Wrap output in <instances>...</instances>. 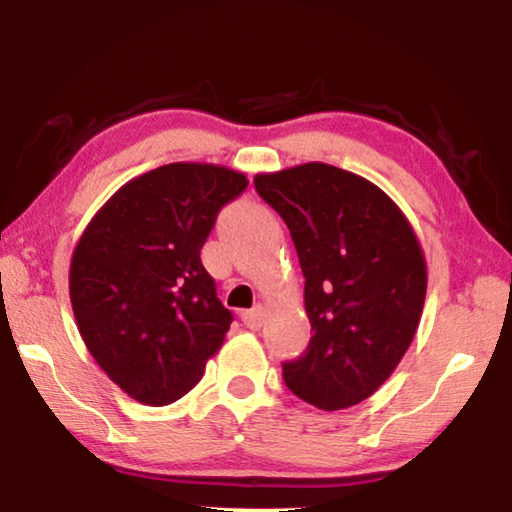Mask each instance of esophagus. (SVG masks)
Wrapping results in <instances>:
<instances>
[{"instance_id":"obj_1","label":"esophagus","mask_w":512,"mask_h":512,"mask_svg":"<svg viewBox=\"0 0 512 512\" xmlns=\"http://www.w3.org/2000/svg\"><path fill=\"white\" fill-rule=\"evenodd\" d=\"M263 317H265V310H263L261 305H256L254 310L242 312V321H244V326L251 328V331H258V328L263 326Z\"/></svg>"}]
</instances>
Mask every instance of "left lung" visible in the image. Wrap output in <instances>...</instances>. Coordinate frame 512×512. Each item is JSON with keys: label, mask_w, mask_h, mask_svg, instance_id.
Wrapping results in <instances>:
<instances>
[{"label": "left lung", "mask_w": 512, "mask_h": 512, "mask_svg": "<svg viewBox=\"0 0 512 512\" xmlns=\"http://www.w3.org/2000/svg\"><path fill=\"white\" fill-rule=\"evenodd\" d=\"M254 186L296 244L314 331L282 363L286 387L319 410L352 408L389 380L422 319L415 230L387 193L326 163L256 174Z\"/></svg>", "instance_id": "8db88e82"}]
</instances>
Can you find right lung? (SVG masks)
Instances as JSON below:
<instances>
[{"label": "right lung", "instance_id": "right-lung-1", "mask_svg": "<svg viewBox=\"0 0 512 512\" xmlns=\"http://www.w3.org/2000/svg\"><path fill=\"white\" fill-rule=\"evenodd\" d=\"M247 186L228 167L170 163L118 188L83 230L69 268L76 326L135 401L174 403L221 349L233 314L200 249L221 207Z\"/></svg>", "mask_w": 512, "mask_h": 512}]
</instances>
